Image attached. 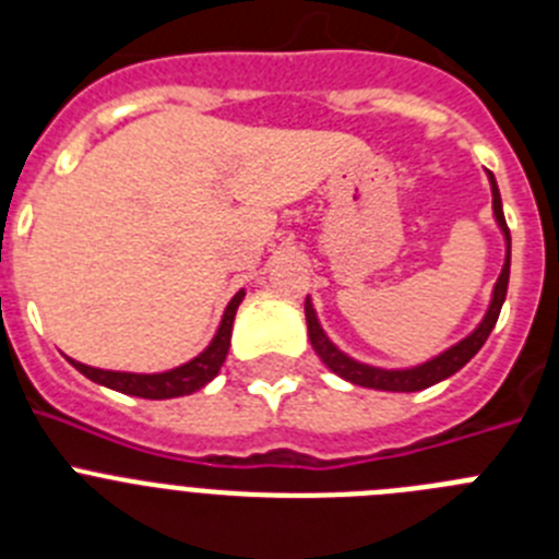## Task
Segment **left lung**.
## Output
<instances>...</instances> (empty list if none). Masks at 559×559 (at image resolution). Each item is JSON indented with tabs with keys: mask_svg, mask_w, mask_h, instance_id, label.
<instances>
[{
	"mask_svg": "<svg viewBox=\"0 0 559 559\" xmlns=\"http://www.w3.org/2000/svg\"><path fill=\"white\" fill-rule=\"evenodd\" d=\"M490 187H492V212H496V221L498 226L503 229L507 235V263H503L501 276H498L496 290H492V302L487 316H484V322L473 330L471 335L464 341H459L456 347L445 349L442 355H437L433 360L423 364V367H414V369H378V367H367V364H358V360L347 358V355L341 353L335 347L333 341L324 335V330L319 328V319L313 313V305L310 299H305V319H308V335H310V344H313L316 355L324 360V367L330 372H335L338 378L349 380L355 386H367V389H380V392H419V389H428L439 380L451 378L456 374L459 369L484 347V341L487 335L492 333L498 322V313H501V305L507 299V285H510V226L503 221V210H501V195H498V185L492 179L490 173Z\"/></svg>",
	"mask_w": 559,
	"mask_h": 559,
	"instance_id": "8db88e82",
	"label": "left lung"
}]
</instances>
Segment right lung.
<instances>
[{
	"mask_svg": "<svg viewBox=\"0 0 559 559\" xmlns=\"http://www.w3.org/2000/svg\"><path fill=\"white\" fill-rule=\"evenodd\" d=\"M243 302V290L235 294V299L229 302L224 313V322H221L218 333L212 338L210 347L199 355V358H192L190 364L185 367H176L170 372H159V374H133V372H108V369H95L86 367V364H78L72 360V367L78 372L86 374L88 380H95L100 386L114 389V392L122 394H133V397H145V400H167V397H181V394H192L199 392L201 386H206L218 369L224 367L226 353H229V341H231V322H235L237 305Z\"/></svg>",
	"mask_w": 559,
	"mask_h": 559,
	"instance_id": "add662e5",
	"label": "right lung"
}]
</instances>
